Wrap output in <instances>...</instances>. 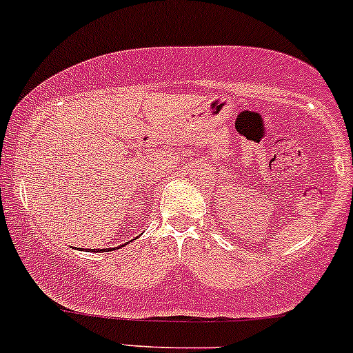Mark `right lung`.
<instances>
[{"mask_svg":"<svg viewBox=\"0 0 353 353\" xmlns=\"http://www.w3.org/2000/svg\"><path fill=\"white\" fill-rule=\"evenodd\" d=\"M119 248H122V246H115L114 250H119ZM88 251H107V248H105V250H88Z\"/></svg>","mask_w":353,"mask_h":353,"instance_id":"add662e5","label":"right lung"}]
</instances>
